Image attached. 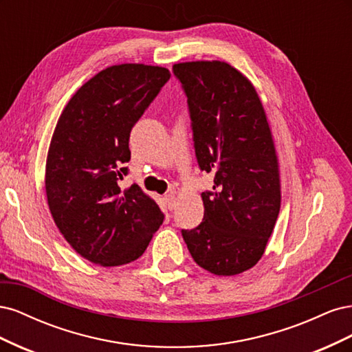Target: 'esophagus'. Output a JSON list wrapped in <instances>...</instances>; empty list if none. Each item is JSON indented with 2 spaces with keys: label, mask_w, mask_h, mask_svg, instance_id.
I'll return each instance as SVG.
<instances>
[{
  "label": "esophagus",
  "mask_w": 352,
  "mask_h": 352,
  "mask_svg": "<svg viewBox=\"0 0 352 352\" xmlns=\"http://www.w3.org/2000/svg\"><path fill=\"white\" fill-rule=\"evenodd\" d=\"M163 201H164V206H166V208H167V210H170V211H172V210L176 207V197H175L173 194H168V195H166V197L163 198Z\"/></svg>",
  "instance_id": "34e87169"
}]
</instances>
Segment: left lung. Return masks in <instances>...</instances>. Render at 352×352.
Instances as JSON below:
<instances>
[{
	"mask_svg": "<svg viewBox=\"0 0 352 352\" xmlns=\"http://www.w3.org/2000/svg\"><path fill=\"white\" fill-rule=\"evenodd\" d=\"M188 98L197 162L214 175L202 192L204 219L182 229L199 267L233 276L264 254L280 210L279 164L263 104L252 83L225 61L173 66Z\"/></svg>",
	"mask_w": 352,
	"mask_h": 352,
	"instance_id": "8db88e82",
	"label": "left lung"
}]
</instances>
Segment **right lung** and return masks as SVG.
Returning <instances> with one entry per match:
<instances>
[{"mask_svg":"<svg viewBox=\"0 0 352 352\" xmlns=\"http://www.w3.org/2000/svg\"><path fill=\"white\" fill-rule=\"evenodd\" d=\"M170 72L117 65L82 85L63 110L45 167L51 216L72 248L102 267L140 258L164 220L138 185L120 188L129 173V138Z\"/></svg>","mask_w":352,"mask_h":352,"instance_id":"add662e5","label":"right lung"}]
</instances>
